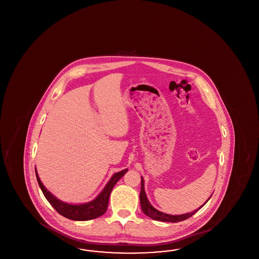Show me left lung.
Here are the masks:
<instances>
[{
	"mask_svg": "<svg viewBox=\"0 0 259 259\" xmlns=\"http://www.w3.org/2000/svg\"><path fill=\"white\" fill-rule=\"evenodd\" d=\"M212 195V194H211ZM210 195V197H211ZM209 197V198H210ZM208 199L205 204L208 202L209 200ZM140 202H141V207H142V210L143 212L148 215V218L154 220V221H159V222H183L185 221L187 219H189L190 217H192L196 211H198L199 209H201L205 204H203L200 208H198L197 209L191 211V212H187V213H184V214H179V215H172V214H167L165 212H162L159 211L158 209L153 208L151 206V204L149 203V201L148 200L147 197V194H146V191H145V181L144 179L141 177V193H140Z\"/></svg>",
	"mask_w": 259,
	"mask_h": 259,
	"instance_id": "obj_1",
	"label": "left lung"
}]
</instances>
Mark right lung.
<instances>
[{"mask_svg":"<svg viewBox=\"0 0 259 259\" xmlns=\"http://www.w3.org/2000/svg\"><path fill=\"white\" fill-rule=\"evenodd\" d=\"M35 171H36V177H37L38 185H39L45 197L47 198V200L50 202V205L56 209L61 215L69 219V220L84 222V221L97 219L106 212L107 208H108V204H109L110 194H111L113 186L123 177L125 172L128 171V169H125L120 172L113 174V176L111 177L109 183L104 187L103 191L93 201H90V202L84 203V204H78V205L68 204V203L62 202L58 198L52 195L40 182L36 168H35Z\"/></svg>","mask_w":259,"mask_h":259,"instance_id":"1","label":"right lung"}]
</instances>
